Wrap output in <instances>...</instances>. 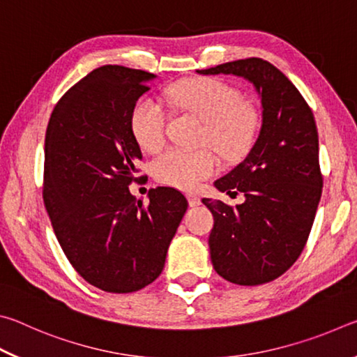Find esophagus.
I'll list each match as a JSON object with an SVG mask.
<instances>
[{
    "instance_id": "1",
    "label": "esophagus",
    "mask_w": 357,
    "mask_h": 357,
    "mask_svg": "<svg viewBox=\"0 0 357 357\" xmlns=\"http://www.w3.org/2000/svg\"><path fill=\"white\" fill-rule=\"evenodd\" d=\"M189 204L192 208H195V206H200L202 204V200H200V197H197V195H193V193H189Z\"/></svg>"
}]
</instances>
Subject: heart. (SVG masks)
Instances as JSON below:
<instances>
[{"label": "heart", "instance_id": "heart-1", "mask_svg": "<svg viewBox=\"0 0 357 357\" xmlns=\"http://www.w3.org/2000/svg\"><path fill=\"white\" fill-rule=\"evenodd\" d=\"M167 98L203 121L202 143L211 144L225 157L239 155L252 143L257 130L255 113L228 84L214 78L187 80L168 89ZM167 118V108L157 98L143 96L137 100L130 114V129L140 148L154 153L164 144ZM217 170L219 159L209 148H168L153 162L157 181L184 190L193 189Z\"/></svg>", "mask_w": 357, "mask_h": 357}]
</instances>
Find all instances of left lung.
<instances>
[{
    "instance_id": "left-lung-1",
    "label": "left lung",
    "mask_w": 357,
    "mask_h": 357,
    "mask_svg": "<svg viewBox=\"0 0 357 357\" xmlns=\"http://www.w3.org/2000/svg\"><path fill=\"white\" fill-rule=\"evenodd\" d=\"M197 74L244 78L261 100L255 143L214 183L219 192H243L244 203L231 208L202 200L214 215L209 252L215 273L238 285H261L298 259L315 220L323 187L315 118L294 84L264 59H238Z\"/></svg>"
}]
</instances>
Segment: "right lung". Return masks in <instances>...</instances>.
Wrapping results in <instances>:
<instances>
[{"label":"right lung","instance_id":"1","mask_svg":"<svg viewBox=\"0 0 357 357\" xmlns=\"http://www.w3.org/2000/svg\"><path fill=\"white\" fill-rule=\"evenodd\" d=\"M154 78L102 66L63 96L48 121V217L77 273L108 293L138 291L160 275L189 204L172 187L151 189L146 204L129 190L143 157L130 114Z\"/></svg>","mask_w":357,"mask_h":357}]
</instances>
